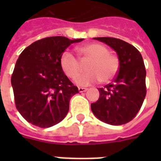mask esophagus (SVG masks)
Returning a JSON list of instances; mask_svg holds the SVG:
<instances>
[{
	"mask_svg": "<svg viewBox=\"0 0 161 161\" xmlns=\"http://www.w3.org/2000/svg\"><path fill=\"white\" fill-rule=\"evenodd\" d=\"M78 91H79L80 93H83V92H86V91H87V88H81V87H79V88H78Z\"/></svg>",
	"mask_w": 161,
	"mask_h": 161,
	"instance_id": "1",
	"label": "esophagus"
}]
</instances>
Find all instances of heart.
I'll return each instance as SVG.
<instances>
[{
	"instance_id": "obj_1",
	"label": "heart",
	"mask_w": 161,
	"mask_h": 161,
	"mask_svg": "<svg viewBox=\"0 0 161 161\" xmlns=\"http://www.w3.org/2000/svg\"><path fill=\"white\" fill-rule=\"evenodd\" d=\"M78 53L82 57L88 73L82 74L77 78V83L80 85H88L90 83L101 81L108 83L114 78L119 69V61L116 55L108 53V49L100 43H90L78 48ZM61 67L68 78L75 79L82 72L81 63L70 53L66 52L61 58Z\"/></svg>"
}]
</instances>
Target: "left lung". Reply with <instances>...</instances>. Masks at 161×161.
I'll list each match as a JSON object with an SVG mask.
<instances>
[{"instance_id":"8db88e82","label":"left lung","mask_w":161,"mask_h":161,"mask_svg":"<svg viewBox=\"0 0 161 161\" xmlns=\"http://www.w3.org/2000/svg\"><path fill=\"white\" fill-rule=\"evenodd\" d=\"M118 54L119 69L112 83L98 88L99 98L91 103L93 114L112 125L127 124L140 111L146 95L145 70L140 53L131 44L114 37H95Z\"/></svg>"}]
</instances>
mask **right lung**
I'll return each instance as SVG.
<instances>
[{
	"instance_id": "right-lung-1",
	"label": "right lung",
	"mask_w": 161,
	"mask_h": 161,
	"mask_svg": "<svg viewBox=\"0 0 161 161\" xmlns=\"http://www.w3.org/2000/svg\"><path fill=\"white\" fill-rule=\"evenodd\" d=\"M83 39L50 36L34 42L24 49L11 75L15 104L31 125L49 128L65 118L69 102L78 89L61 67L66 49Z\"/></svg>"
}]
</instances>
